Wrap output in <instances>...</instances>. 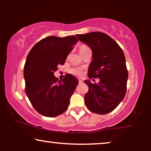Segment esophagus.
<instances>
[{"instance_id":"esophagus-1","label":"esophagus","mask_w":151,"mask_h":151,"mask_svg":"<svg viewBox=\"0 0 151 151\" xmlns=\"http://www.w3.org/2000/svg\"><path fill=\"white\" fill-rule=\"evenodd\" d=\"M78 82H79L80 83H82V80H81V79H78Z\"/></svg>"}]
</instances>
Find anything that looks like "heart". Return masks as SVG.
<instances>
[{"instance_id": "1", "label": "heart", "mask_w": 151, "mask_h": 151, "mask_svg": "<svg viewBox=\"0 0 151 151\" xmlns=\"http://www.w3.org/2000/svg\"><path fill=\"white\" fill-rule=\"evenodd\" d=\"M86 47H88L86 46V45H82L80 47L79 50L80 51V50H82V49L86 48ZM70 72H71L72 74H73V75H76V76H81L82 74V70L79 69V68H73V69H71V70H70Z\"/></svg>"}]
</instances>
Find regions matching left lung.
<instances>
[{"instance_id":"1","label":"left lung","mask_w":151,"mask_h":151,"mask_svg":"<svg viewBox=\"0 0 151 151\" xmlns=\"http://www.w3.org/2000/svg\"><path fill=\"white\" fill-rule=\"evenodd\" d=\"M79 40L88 45L93 52V59L88 70L90 79L98 78V84L84 82L88 91L84 96V102L89 111L104 115L118 106L127 92L128 70L125 55L119 45L102 32L76 34Z\"/></svg>"}]
</instances>
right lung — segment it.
Segmentation results:
<instances>
[{
	"label": "right lung",
	"mask_w": 151,
	"mask_h": 151,
	"mask_svg": "<svg viewBox=\"0 0 151 151\" xmlns=\"http://www.w3.org/2000/svg\"><path fill=\"white\" fill-rule=\"evenodd\" d=\"M78 41L74 36H49L37 42L27 55L24 66L25 93L35 110L44 116H58L69 106L78 80L67 73L58 81L53 73L65 64Z\"/></svg>",
	"instance_id": "right-lung-1"
}]
</instances>
